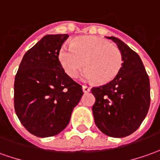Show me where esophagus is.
<instances>
[{"mask_svg":"<svg viewBox=\"0 0 160 160\" xmlns=\"http://www.w3.org/2000/svg\"><path fill=\"white\" fill-rule=\"evenodd\" d=\"M82 90H83L84 93H88V92H90L91 88L88 86H82Z\"/></svg>","mask_w":160,"mask_h":160,"instance_id":"34e87169","label":"esophagus"}]
</instances>
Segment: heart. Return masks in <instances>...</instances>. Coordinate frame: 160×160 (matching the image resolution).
<instances>
[{
	"instance_id": "1",
	"label": "heart",
	"mask_w": 160,
	"mask_h": 160,
	"mask_svg": "<svg viewBox=\"0 0 160 160\" xmlns=\"http://www.w3.org/2000/svg\"><path fill=\"white\" fill-rule=\"evenodd\" d=\"M58 60L66 73L76 78L81 69L85 80L107 84L120 72L123 63L120 49L109 41L95 36H80L71 46L63 45L58 52Z\"/></svg>"
}]
</instances>
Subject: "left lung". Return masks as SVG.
<instances>
[{
  "label": "left lung",
  "instance_id": "left-lung-1",
  "mask_svg": "<svg viewBox=\"0 0 160 160\" xmlns=\"http://www.w3.org/2000/svg\"><path fill=\"white\" fill-rule=\"evenodd\" d=\"M122 54L120 72L108 84L91 89L95 97L92 107L94 122L102 133L124 138L138 129L150 107V80L144 64L133 50L115 37Z\"/></svg>",
  "mask_w": 160,
  "mask_h": 160
}]
</instances>
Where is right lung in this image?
<instances>
[{
	"mask_svg": "<svg viewBox=\"0 0 160 160\" xmlns=\"http://www.w3.org/2000/svg\"><path fill=\"white\" fill-rule=\"evenodd\" d=\"M67 34L46 35L22 59L14 84V106L30 133L48 138L68 125L83 95L82 87L66 74L58 52Z\"/></svg>",
	"mask_w": 160,
	"mask_h": 160,
	"instance_id": "add662e5",
	"label": "right lung"
}]
</instances>
